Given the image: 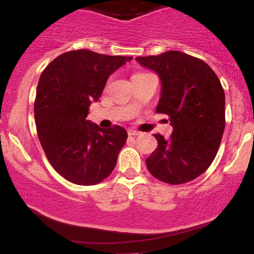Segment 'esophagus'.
I'll return each mask as SVG.
<instances>
[{"label":"esophagus","mask_w":254,"mask_h":254,"mask_svg":"<svg viewBox=\"0 0 254 254\" xmlns=\"http://www.w3.org/2000/svg\"><path fill=\"white\" fill-rule=\"evenodd\" d=\"M127 134H129V136H138L140 135V132L135 131V130H129V132H127Z\"/></svg>","instance_id":"obj_1"}]
</instances>
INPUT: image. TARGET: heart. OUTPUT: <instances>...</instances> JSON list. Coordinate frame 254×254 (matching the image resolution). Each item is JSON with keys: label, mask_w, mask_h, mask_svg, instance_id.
Here are the masks:
<instances>
[{"label": "heart", "mask_w": 254, "mask_h": 254, "mask_svg": "<svg viewBox=\"0 0 254 254\" xmlns=\"http://www.w3.org/2000/svg\"><path fill=\"white\" fill-rule=\"evenodd\" d=\"M140 74H142V73H140Z\"/></svg>", "instance_id": "obj_1"}]
</instances>
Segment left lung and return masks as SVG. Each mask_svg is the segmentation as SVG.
<instances>
[{
    "mask_svg": "<svg viewBox=\"0 0 254 254\" xmlns=\"http://www.w3.org/2000/svg\"><path fill=\"white\" fill-rule=\"evenodd\" d=\"M158 74L162 89L157 112L169 116L173 132L146 159L148 172L163 183L180 185L198 178L214 161L225 129V93L203 61L179 51L137 57Z\"/></svg>",
    "mask_w": 254,
    "mask_h": 254,
    "instance_id": "left-lung-1",
    "label": "left lung"
}]
</instances>
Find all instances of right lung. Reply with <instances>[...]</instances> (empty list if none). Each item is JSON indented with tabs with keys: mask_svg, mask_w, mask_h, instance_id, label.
I'll list each match as a JSON object with an SVG mask.
<instances>
[{
	"mask_svg": "<svg viewBox=\"0 0 254 254\" xmlns=\"http://www.w3.org/2000/svg\"><path fill=\"white\" fill-rule=\"evenodd\" d=\"M132 57L65 52L46 66L36 90L35 124L47 159L56 172L78 185H95L113 172L127 138L124 127L103 130L86 120L107 79Z\"/></svg>",
	"mask_w": 254,
	"mask_h": 254,
	"instance_id": "1",
	"label": "right lung"
}]
</instances>
